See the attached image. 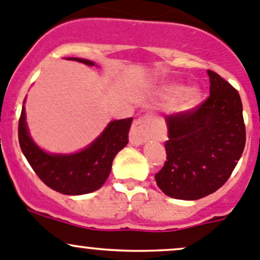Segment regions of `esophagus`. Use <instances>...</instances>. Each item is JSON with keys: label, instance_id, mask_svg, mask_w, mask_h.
<instances>
[{"label": "esophagus", "instance_id": "34e87169", "mask_svg": "<svg viewBox=\"0 0 260 260\" xmlns=\"http://www.w3.org/2000/svg\"><path fill=\"white\" fill-rule=\"evenodd\" d=\"M149 131H148V118L142 117L138 118L133 123L129 132V142L133 146H141L148 140Z\"/></svg>", "mask_w": 260, "mask_h": 260}]
</instances>
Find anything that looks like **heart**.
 <instances>
[{"instance_id":"heart-1","label":"heart","mask_w":260,"mask_h":260,"mask_svg":"<svg viewBox=\"0 0 260 260\" xmlns=\"http://www.w3.org/2000/svg\"><path fill=\"white\" fill-rule=\"evenodd\" d=\"M159 96L165 101H174L177 98V109L179 111H187L195 107L200 102L201 90L196 86L187 88L183 90V88L177 84L166 85L159 91Z\"/></svg>"}]
</instances>
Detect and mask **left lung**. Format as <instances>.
I'll use <instances>...</instances> for the list:
<instances>
[{
    "mask_svg": "<svg viewBox=\"0 0 260 260\" xmlns=\"http://www.w3.org/2000/svg\"><path fill=\"white\" fill-rule=\"evenodd\" d=\"M210 95L196 108L167 115V161L154 175L167 196L198 200L215 192L232 175L245 146L239 93L208 70Z\"/></svg>",
    "mask_w": 260,
    "mask_h": 260,
    "instance_id": "8db88e82",
    "label": "left lung"
}]
</instances>
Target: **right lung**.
Instances as JSON below:
<instances>
[{
  "mask_svg": "<svg viewBox=\"0 0 260 260\" xmlns=\"http://www.w3.org/2000/svg\"><path fill=\"white\" fill-rule=\"evenodd\" d=\"M68 59L89 67L94 65L90 60L80 57ZM132 120L133 118L112 120L99 137L79 152L48 153L30 137L22 106L18 120V142L30 166L46 186L64 195H84L101 188L108 179L115 154L127 146Z\"/></svg>",
  "mask_w": 260,
  "mask_h": 260,
  "instance_id": "obj_1",
  "label": "right lung"
}]
</instances>
